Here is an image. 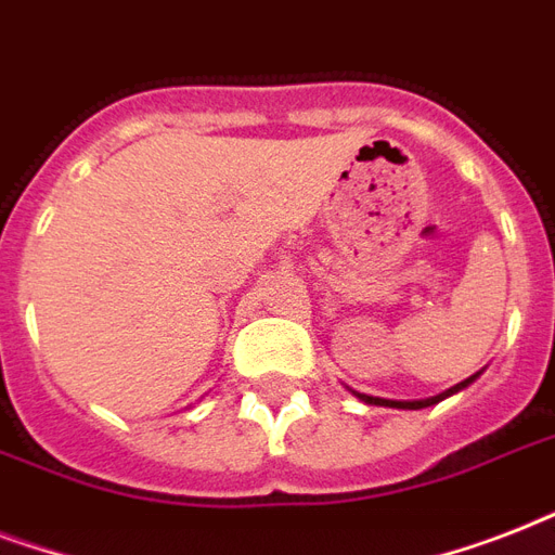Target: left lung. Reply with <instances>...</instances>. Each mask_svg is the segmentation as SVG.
Here are the masks:
<instances>
[{"instance_id":"1","label":"left lung","mask_w":555,"mask_h":555,"mask_svg":"<svg viewBox=\"0 0 555 555\" xmlns=\"http://www.w3.org/2000/svg\"><path fill=\"white\" fill-rule=\"evenodd\" d=\"M475 377H478V374H473V377H466L464 383H457V386L447 388V391H443V395H438V397H426V400H386V397H371V395H360V391H354V395L360 397V400H363V403H374V405H388V409H426V405H435V403H440V400H443V397L455 395V391H461V388H466V386H469V383H473Z\"/></svg>"}]
</instances>
